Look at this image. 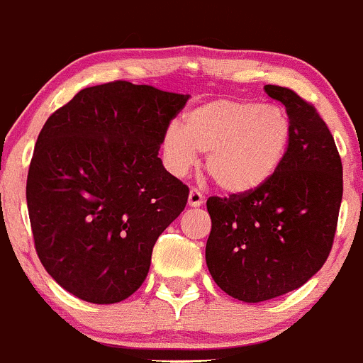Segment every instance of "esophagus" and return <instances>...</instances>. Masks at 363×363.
I'll use <instances>...</instances> for the list:
<instances>
[{"label":"esophagus","instance_id":"1","mask_svg":"<svg viewBox=\"0 0 363 363\" xmlns=\"http://www.w3.org/2000/svg\"><path fill=\"white\" fill-rule=\"evenodd\" d=\"M188 201H189V205H191V207H200V205H203L205 196H203V194H201L200 189L191 188V189H189Z\"/></svg>","mask_w":363,"mask_h":363}]
</instances>
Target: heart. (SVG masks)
Listing matches in <instances>:
<instances>
[{
	"mask_svg": "<svg viewBox=\"0 0 363 363\" xmlns=\"http://www.w3.org/2000/svg\"><path fill=\"white\" fill-rule=\"evenodd\" d=\"M291 120L278 106L236 99H216L184 114L182 128L172 125L163 135L165 165L186 175L207 152V172L219 188L247 193L278 170L291 144Z\"/></svg>",
	"mask_w": 363,
	"mask_h": 363,
	"instance_id": "heart-1",
	"label": "heart"
}]
</instances>
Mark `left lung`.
<instances>
[{"mask_svg": "<svg viewBox=\"0 0 363 363\" xmlns=\"http://www.w3.org/2000/svg\"><path fill=\"white\" fill-rule=\"evenodd\" d=\"M264 90L291 120L285 160L259 188L207 200L208 272L224 292L245 303L296 291L322 268L342 200L341 156L315 106L285 86Z\"/></svg>", "mask_w": 363, "mask_h": 363, "instance_id": "8db88e82", "label": "left lung"}]
</instances>
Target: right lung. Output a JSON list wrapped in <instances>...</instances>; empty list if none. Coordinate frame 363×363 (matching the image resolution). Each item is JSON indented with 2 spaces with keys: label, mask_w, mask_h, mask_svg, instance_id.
Instances as JSON below:
<instances>
[{
  "label": "right lung",
  "mask_w": 363,
  "mask_h": 363,
  "mask_svg": "<svg viewBox=\"0 0 363 363\" xmlns=\"http://www.w3.org/2000/svg\"><path fill=\"white\" fill-rule=\"evenodd\" d=\"M188 95L116 79L79 90L38 135L26 198L34 249L72 296L113 304L146 280L189 188L158 158Z\"/></svg>",
  "instance_id": "1"
}]
</instances>
